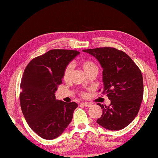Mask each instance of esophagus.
<instances>
[{
    "instance_id": "esophagus-1",
    "label": "esophagus",
    "mask_w": 158,
    "mask_h": 158,
    "mask_svg": "<svg viewBox=\"0 0 158 158\" xmlns=\"http://www.w3.org/2000/svg\"><path fill=\"white\" fill-rule=\"evenodd\" d=\"M82 105H84L85 107H90L92 106V104L90 102H82Z\"/></svg>"
}]
</instances>
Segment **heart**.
I'll return each instance as SVG.
<instances>
[{
	"label": "heart",
	"mask_w": 158,
	"mask_h": 158,
	"mask_svg": "<svg viewBox=\"0 0 158 158\" xmlns=\"http://www.w3.org/2000/svg\"><path fill=\"white\" fill-rule=\"evenodd\" d=\"M81 66L82 69L88 74L92 72H98V66H97L95 63L90 61V60H85L81 63ZM73 65L71 64H68L66 67L65 68L63 73V79L65 81H68L70 80L71 74L73 73ZM81 94L82 96H85V94L84 92H81Z\"/></svg>",
	"instance_id": "b5f03b06"
}]
</instances>
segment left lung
Returning a JSON list of instances; mask_svg holds the SVG:
<instances>
[{
  "mask_svg": "<svg viewBox=\"0 0 158 158\" xmlns=\"http://www.w3.org/2000/svg\"><path fill=\"white\" fill-rule=\"evenodd\" d=\"M98 60L103 68L104 90L110 100L103 109L97 124L110 131L127 127L135 118L143 99L144 84L141 70L124 52L114 48L83 50Z\"/></svg>",
  "mask_w": 158,
  "mask_h": 158,
  "instance_id": "left-lung-1",
  "label": "left lung"
}]
</instances>
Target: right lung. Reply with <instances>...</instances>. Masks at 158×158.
Listing matches in <instances>:
<instances>
[{
    "mask_svg": "<svg viewBox=\"0 0 158 158\" xmlns=\"http://www.w3.org/2000/svg\"><path fill=\"white\" fill-rule=\"evenodd\" d=\"M77 50H51L34 58L21 79L20 104L27 123L42 138L53 139L73 119L77 103L56 100L54 93L62 84L63 73Z\"/></svg>",
    "mask_w": 158,
    "mask_h": 158,
    "instance_id": "right-lung-1",
    "label": "right lung"
}]
</instances>
